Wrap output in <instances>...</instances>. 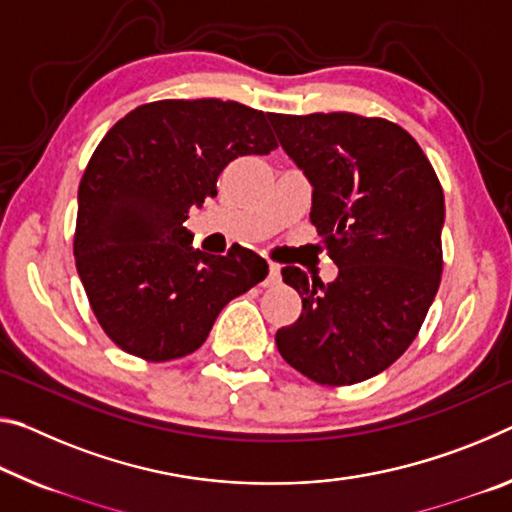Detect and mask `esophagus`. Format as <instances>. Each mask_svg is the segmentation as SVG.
I'll list each match as a JSON object with an SVG mask.
<instances>
[{
  "instance_id": "1",
  "label": "esophagus",
  "mask_w": 512,
  "mask_h": 512,
  "mask_svg": "<svg viewBox=\"0 0 512 512\" xmlns=\"http://www.w3.org/2000/svg\"><path fill=\"white\" fill-rule=\"evenodd\" d=\"M278 282H280V264L271 262L269 264V278H266V285L273 287V285H278Z\"/></svg>"
}]
</instances>
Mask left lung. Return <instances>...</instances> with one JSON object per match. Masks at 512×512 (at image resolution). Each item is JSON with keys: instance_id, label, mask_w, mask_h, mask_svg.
I'll return each mask as SVG.
<instances>
[{"instance_id": "8db88e82", "label": "left lung", "mask_w": 512, "mask_h": 512, "mask_svg": "<svg viewBox=\"0 0 512 512\" xmlns=\"http://www.w3.org/2000/svg\"><path fill=\"white\" fill-rule=\"evenodd\" d=\"M269 120L314 186L310 221L339 266L330 285L298 266L282 269L303 312L275 332V344L314 383H362L408 351L440 289L442 184L392 120L348 111Z\"/></svg>"}]
</instances>
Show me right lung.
Masks as SVG:
<instances>
[{
	"instance_id": "1",
	"label": "right lung",
	"mask_w": 512,
	"mask_h": 512,
	"mask_svg": "<svg viewBox=\"0 0 512 512\" xmlns=\"http://www.w3.org/2000/svg\"><path fill=\"white\" fill-rule=\"evenodd\" d=\"M269 113L232 100H159L118 120L79 182L75 264L107 337L145 362L205 344L218 312L269 275L264 257L191 246L184 221L223 168L278 141Z\"/></svg>"
}]
</instances>
